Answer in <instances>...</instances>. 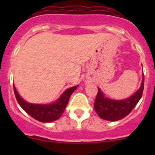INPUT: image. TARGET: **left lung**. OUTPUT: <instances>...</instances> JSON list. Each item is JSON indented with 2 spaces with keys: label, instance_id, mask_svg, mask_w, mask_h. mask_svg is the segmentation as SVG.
<instances>
[{
  "label": "left lung",
  "instance_id": "8db88e82",
  "mask_svg": "<svg viewBox=\"0 0 155 155\" xmlns=\"http://www.w3.org/2000/svg\"><path fill=\"white\" fill-rule=\"evenodd\" d=\"M144 89V75L140 89L129 98L122 101H115L104 97L98 88L94 101V109L97 115L104 120L115 121L126 117L136 107L143 96Z\"/></svg>",
  "mask_w": 155,
  "mask_h": 155
}]
</instances>
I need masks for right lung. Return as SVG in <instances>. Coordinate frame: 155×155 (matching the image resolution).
<instances>
[{
  "instance_id": "obj_1",
  "label": "right lung",
  "mask_w": 155,
  "mask_h": 155,
  "mask_svg": "<svg viewBox=\"0 0 155 155\" xmlns=\"http://www.w3.org/2000/svg\"><path fill=\"white\" fill-rule=\"evenodd\" d=\"M78 85L67 89L56 102L51 104H34L26 102L18 95L13 85L15 98L20 107L34 119L41 122H51L58 119L64 112L70 96Z\"/></svg>"
}]
</instances>
